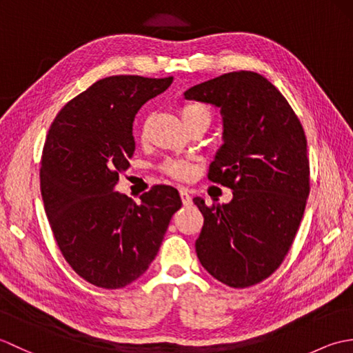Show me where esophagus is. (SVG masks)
Segmentation results:
<instances>
[{
    "instance_id": "34e87169",
    "label": "esophagus",
    "mask_w": 353,
    "mask_h": 353,
    "mask_svg": "<svg viewBox=\"0 0 353 353\" xmlns=\"http://www.w3.org/2000/svg\"><path fill=\"white\" fill-rule=\"evenodd\" d=\"M179 192H181V199H182L183 206L192 205V199H191V196H190L188 190H186V188H181V190H179Z\"/></svg>"
}]
</instances>
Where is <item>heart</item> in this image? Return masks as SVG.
Here are the masks:
<instances>
[{
    "label": "heart",
    "mask_w": 353,
    "mask_h": 353,
    "mask_svg": "<svg viewBox=\"0 0 353 353\" xmlns=\"http://www.w3.org/2000/svg\"><path fill=\"white\" fill-rule=\"evenodd\" d=\"M181 115L186 127L196 123L209 125L212 121V112L203 103H185L181 108ZM161 170L174 179H186L191 172V165L185 159H167L161 165Z\"/></svg>",
    "instance_id": "1"
}]
</instances>
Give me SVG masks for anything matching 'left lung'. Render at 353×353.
Masks as SVG:
<instances>
[{"label":"left lung","mask_w":353,"mask_h":353,"mask_svg":"<svg viewBox=\"0 0 353 353\" xmlns=\"http://www.w3.org/2000/svg\"><path fill=\"white\" fill-rule=\"evenodd\" d=\"M185 99L221 109L224 144L208 179L234 191L228 205L194 199L205 219L197 256L216 281L252 287L279 268L301 226L310 196L303 127L258 72L223 74L190 88Z\"/></svg>","instance_id":"obj_1"}]
</instances>
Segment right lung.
Segmentation results:
<instances>
[{"label":"right lung","instance_id":"right-lung-1","mask_svg":"<svg viewBox=\"0 0 353 353\" xmlns=\"http://www.w3.org/2000/svg\"><path fill=\"white\" fill-rule=\"evenodd\" d=\"M171 81H95L65 104L45 139L41 192L52 235L74 272L95 287L123 288L144 274L182 206L168 185L152 186L139 205L115 191L134 153V115Z\"/></svg>","mask_w":353,"mask_h":353}]
</instances>
